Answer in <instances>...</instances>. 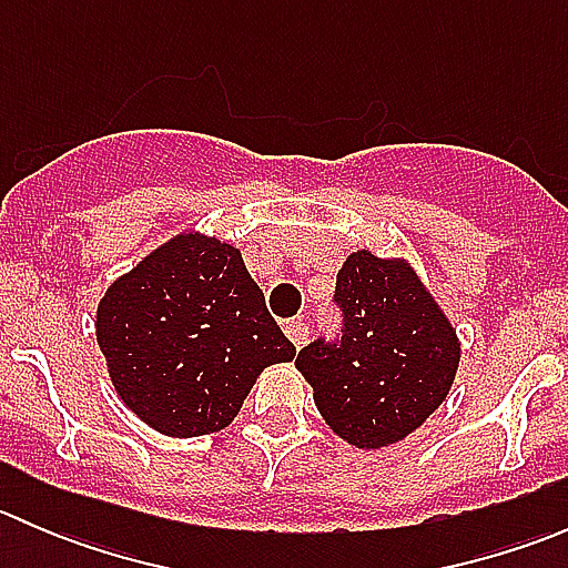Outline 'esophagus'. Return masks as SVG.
Segmentation results:
<instances>
[{"label": "esophagus", "instance_id": "obj_1", "mask_svg": "<svg viewBox=\"0 0 568 568\" xmlns=\"http://www.w3.org/2000/svg\"><path fill=\"white\" fill-rule=\"evenodd\" d=\"M283 329H285V335H288V341L294 343L296 348H302L307 343V335H311V332H307V324L302 318H291V321H285L283 324Z\"/></svg>", "mask_w": 568, "mask_h": 568}]
</instances>
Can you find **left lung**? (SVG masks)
<instances>
[{
	"instance_id": "8db88e82",
	"label": "left lung",
	"mask_w": 568,
	"mask_h": 568,
	"mask_svg": "<svg viewBox=\"0 0 568 568\" xmlns=\"http://www.w3.org/2000/svg\"><path fill=\"white\" fill-rule=\"evenodd\" d=\"M341 329L296 354L326 426L357 448H385L445 400L459 368L456 329L404 261L368 250L337 272Z\"/></svg>"
}]
</instances>
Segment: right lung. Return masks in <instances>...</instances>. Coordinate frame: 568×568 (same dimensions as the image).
Segmentation results:
<instances>
[{
	"instance_id": "add662e5",
	"label": "right lung",
	"mask_w": 568,
	"mask_h": 568,
	"mask_svg": "<svg viewBox=\"0 0 568 568\" xmlns=\"http://www.w3.org/2000/svg\"><path fill=\"white\" fill-rule=\"evenodd\" d=\"M95 332L123 404L168 437L225 428L255 376L296 354L242 252L194 233L114 280Z\"/></svg>"
}]
</instances>
